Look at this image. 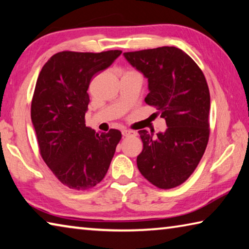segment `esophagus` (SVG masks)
<instances>
[{
    "instance_id": "34e87169",
    "label": "esophagus",
    "mask_w": 249,
    "mask_h": 249,
    "mask_svg": "<svg viewBox=\"0 0 249 249\" xmlns=\"http://www.w3.org/2000/svg\"><path fill=\"white\" fill-rule=\"evenodd\" d=\"M122 134H123V136H125V137L135 135V133L133 132V130H128V129H123V130H122Z\"/></svg>"
}]
</instances>
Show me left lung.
Wrapping results in <instances>:
<instances>
[{
	"label": "left lung",
	"instance_id": "1",
	"mask_svg": "<svg viewBox=\"0 0 249 249\" xmlns=\"http://www.w3.org/2000/svg\"><path fill=\"white\" fill-rule=\"evenodd\" d=\"M134 68L148 79L145 102L166 120L165 133L153 137L140 130L144 145L137 167L160 189L183 183L196 170L209 142L210 91L202 70L177 47L124 53Z\"/></svg>",
	"mask_w": 249,
	"mask_h": 249
}]
</instances>
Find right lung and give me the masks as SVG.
I'll list each match as a JSON object with an SVG mask.
<instances>
[{
	"mask_svg": "<svg viewBox=\"0 0 249 249\" xmlns=\"http://www.w3.org/2000/svg\"><path fill=\"white\" fill-rule=\"evenodd\" d=\"M121 53H58L37 79L31 116L40 155L56 178L73 190H89L103 180L122 138L119 129L100 134L84 121L91 79Z\"/></svg>",
	"mask_w": 249,
	"mask_h": 249,
	"instance_id": "1",
	"label": "right lung"
}]
</instances>
